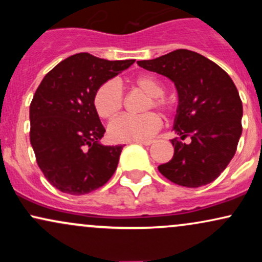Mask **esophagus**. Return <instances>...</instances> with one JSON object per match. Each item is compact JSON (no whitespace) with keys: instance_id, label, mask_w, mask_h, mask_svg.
<instances>
[{"instance_id":"esophagus-1","label":"esophagus","mask_w":262,"mask_h":262,"mask_svg":"<svg viewBox=\"0 0 262 262\" xmlns=\"http://www.w3.org/2000/svg\"><path fill=\"white\" fill-rule=\"evenodd\" d=\"M135 143L140 144V145H150L152 144V140H144V141H135Z\"/></svg>"}]
</instances>
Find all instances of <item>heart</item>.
Here are the masks:
<instances>
[{
  "instance_id": "b5f03b06",
  "label": "heart",
  "mask_w": 262,
  "mask_h": 262,
  "mask_svg": "<svg viewBox=\"0 0 262 262\" xmlns=\"http://www.w3.org/2000/svg\"><path fill=\"white\" fill-rule=\"evenodd\" d=\"M132 83L138 90L148 95L143 111L156 108L162 113L169 114L175 110V101L169 96L164 95V83L154 75H139L134 77ZM93 106L98 116L103 119H112L119 114L124 106V96L118 82L111 80L102 83L95 93ZM161 125V118L155 112H146L140 116L124 114L111 123L108 127V134L111 139L118 143L143 141L154 137Z\"/></svg>"
}]
</instances>
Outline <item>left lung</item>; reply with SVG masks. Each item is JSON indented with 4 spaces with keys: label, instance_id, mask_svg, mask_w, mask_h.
Here are the masks:
<instances>
[{
    "label": "left lung",
    "instance_id": "8db88e82",
    "mask_svg": "<svg viewBox=\"0 0 262 262\" xmlns=\"http://www.w3.org/2000/svg\"><path fill=\"white\" fill-rule=\"evenodd\" d=\"M138 65L169 77L179 93L175 151L158 167L161 175L191 188L214 181L233 159L243 132V103L233 80L212 60L187 49ZM187 136L191 141L185 143Z\"/></svg>",
    "mask_w": 262,
    "mask_h": 262
}]
</instances>
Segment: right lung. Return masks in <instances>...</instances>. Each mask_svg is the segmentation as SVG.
Here are the masks:
<instances>
[{
    "mask_svg": "<svg viewBox=\"0 0 262 262\" xmlns=\"http://www.w3.org/2000/svg\"><path fill=\"white\" fill-rule=\"evenodd\" d=\"M133 62L79 53L60 61L38 86L29 107L31 144L39 169L59 191L90 193L116 171L123 146L100 143L106 129L93 97L102 83Z\"/></svg>",
    "mask_w": 262,
    "mask_h": 262,
    "instance_id": "right-lung-1",
    "label": "right lung"
}]
</instances>
